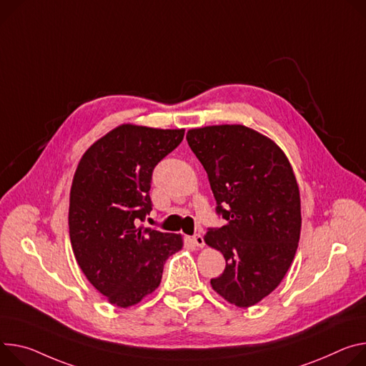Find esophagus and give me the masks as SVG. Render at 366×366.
<instances>
[{
	"mask_svg": "<svg viewBox=\"0 0 366 366\" xmlns=\"http://www.w3.org/2000/svg\"><path fill=\"white\" fill-rule=\"evenodd\" d=\"M192 242H194L195 247H198V248H203V247H204V238H203V235H200V234H197V235L192 237Z\"/></svg>",
	"mask_w": 366,
	"mask_h": 366,
	"instance_id": "1",
	"label": "esophagus"
}]
</instances>
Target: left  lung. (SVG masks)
<instances>
[{
	"label": "left lung",
	"mask_w": 366,
	"mask_h": 366,
	"mask_svg": "<svg viewBox=\"0 0 366 366\" xmlns=\"http://www.w3.org/2000/svg\"><path fill=\"white\" fill-rule=\"evenodd\" d=\"M187 142L226 220L204 237L226 259L212 287L230 304L252 307L280 285L297 249L302 219L293 169L273 140L245 125L192 128Z\"/></svg>",
	"instance_id": "obj_1"
}]
</instances>
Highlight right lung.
<instances>
[{"instance_id":"add662e5","label":"right lung","mask_w":366,"mask_h":366,"mask_svg":"<svg viewBox=\"0 0 366 366\" xmlns=\"http://www.w3.org/2000/svg\"><path fill=\"white\" fill-rule=\"evenodd\" d=\"M185 129L122 124L93 143L70 191V241L87 280L117 307L139 304L162 280L182 237L137 226L152 210L154 166L179 146Z\"/></svg>"}]
</instances>
